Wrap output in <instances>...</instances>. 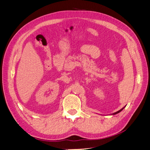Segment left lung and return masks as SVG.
I'll return each instance as SVG.
<instances>
[{"instance_id":"8db88e82","label":"left lung","mask_w":150,"mask_h":150,"mask_svg":"<svg viewBox=\"0 0 150 150\" xmlns=\"http://www.w3.org/2000/svg\"><path fill=\"white\" fill-rule=\"evenodd\" d=\"M126 106H125V107H123V108H122V109H121V110H119L118 111H117V112H114V113H113V114H112V115H116V114H117V113H119L120 112H121L122 110H123V109L125 108Z\"/></svg>"}]
</instances>
